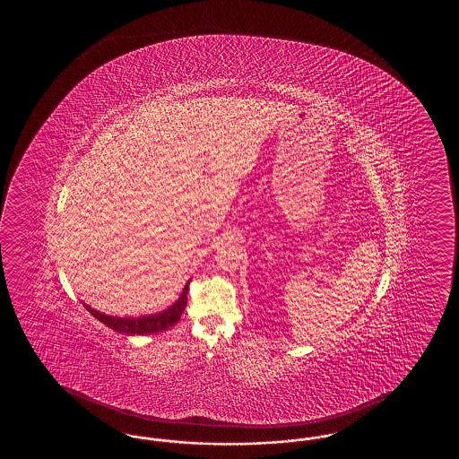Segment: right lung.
Returning a JSON list of instances; mask_svg holds the SVG:
<instances>
[{
  "mask_svg": "<svg viewBox=\"0 0 459 459\" xmlns=\"http://www.w3.org/2000/svg\"><path fill=\"white\" fill-rule=\"evenodd\" d=\"M188 285H190V281L186 283L178 300L172 307H169L164 312L147 315V316H137V318L109 316V315H105V313L98 312L95 308L88 307L87 303H83V305L97 320L105 323L108 328H111L115 332L126 333V334H154V333L166 332L180 320V315L186 310Z\"/></svg>",
  "mask_w": 459,
  "mask_h": 459,
  "instance_id": "1",
  "label": "right lung"
}]
</instances>
